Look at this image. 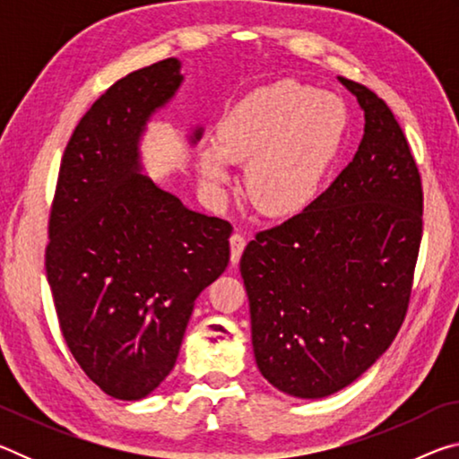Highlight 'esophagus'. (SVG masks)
Instances as JSON below:
<instances>
[{"instance_id":"obj_1","label":"esophagus","mask_w":459,"mask_h":459,"mask_svg":"<svg viewBox=\"0 0 459 459\" xmlns=\"http://www.w3.org/2000/svg\"><path fill=\"white\" fill-rule=\"evenodd\" d=\"M245 245H247V237L243 235V232H235V235L230 237V263L232 265L238 263L240 255H243V251H245Z\"/></svg>"}]
</instances>
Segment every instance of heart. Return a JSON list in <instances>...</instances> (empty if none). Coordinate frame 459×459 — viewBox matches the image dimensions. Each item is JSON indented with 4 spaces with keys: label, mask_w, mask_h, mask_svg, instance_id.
I'll return each instance as SVG.
<instances>
[{
    "label": "heart",
    "mask_w": 459,
    "mask_h": 459,
    "mask_svg": "<svg viewBox=\"0 0 459 459\" xmlns=\"http://www.w3.org/2000/svg\"><path fill=\"white\" fill-rule=\"evenodd\" d=\"M351 111L332 91L277 81L238 100L219 127V143L200 147V172L212 190L247 161L245 186L261 212H299L320 192L346 139Z\"/></svg>",
    "instance_id": "b5f03b06"
}]
</instances>
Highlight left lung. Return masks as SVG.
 I'll list each match as a JSON object with an SVG mask.
<instances>
[{"label": "left lung", "mask_w": 459, "mask_h": 459, "mask_svg": "<svg viewBox=\"0 0 459 459\" xmlns=\"http://www.w3.org/2000/svg\"><path fill=\"white\" fill-rule=\"evenodd\" d=\"M364 111L351 164L312 204L257 232L240 257L261 375L322 399L354 383L405 320L423 232L421 176L391 108L344 76Z\"/></svg>", "instance_id": "left-lung-1"}]
</instances>
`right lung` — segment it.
<instances>
[{
	"mask_svg": "<svg viewBox=\"0 0 459 459\" xmlns=\"http://www.w3.org/2000/svg\"><path fill=\"white\" fill-rule=\"evenodd\" d=\"M182 62L139 68L84 113L62 155L46 275L68 351L108 397L139 401L172 372L194 301L222 275L232 227L142 174L147 121ZM202 127L190 135L194 145Z\"/></svg>",
	"mask_w": 459,
	"mask_h": 459,
	"instance_id": "1",
	"label": "right lung"
}]
</instances>
